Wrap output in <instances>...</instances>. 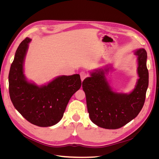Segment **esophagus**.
Segmentation results:
<instances>
[{
	"instance_id": "1",
	"label": "esophagus",
	"mask_w": 159,
	"mask_h": 159,
	"mask_svg": "<svg viewBox=\"0 0 159 159\" xmlns=\"http://www.w3.org/2000/svg\"><path fill=\"white\" fill-rule=\"evenodd\" d=\"M80 77H81V81H83L85 78H87L88 77V74L85 71H81L80 73Z\"/></svg>"
}]
</instances>
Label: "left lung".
I'll return each mask as SVG.
<instances>
[{
	"instance_id": "1",
	"label": "left lung",
	"mask_w": 159,
	"mask_h": 159,
	"mask_svg": "<svg viewBox=\"0 0 159 159\" xmlns=\"http://www.w3.org/2000/svg\"><path fill=\"white\" fill-rule=\"evenodd\" d=\"M134 54L137 56L139 78L130 93L111 89L105 75L109 68L96 70L82 82L90 119L100 127L121 128L135 118L143 107L148 85L147 54L144 48L137 50Z\"/></svg>"
}]
</instances>
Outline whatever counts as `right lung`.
Listing matches in <instances>:
<instances>
[{
    "label": "right lung",
    "mask_w": 159,
    "mask_h": 159,
    "mask_svg": "<svg viewBox=\"0 0 159 159\" xmlns=\"http://www.w3.org/2000/svg\"><path fill=\"white\" fill-rule=\"evenodd\" d=\"M30 41L25 38L16 51L8 75L9 94L14 107L28 121L39 127H50L61 119L81 81L79 74H74L59 76L40 87L28 81L23 64Z\"/></svg>",
    "instance_id": "obj_1"
}]
</instances>
